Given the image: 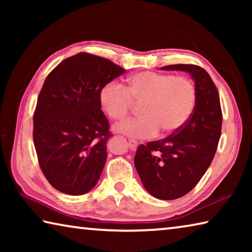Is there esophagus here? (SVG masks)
<instances>
[{"label":"esophagus","instance_id":"34e87169","mask_svg":"<svg viewBox=\"0 0 252 252\" xmlns=\"http://www.w3.org/2000/svg\"><path fill=\"white\" fill-rule=\"evenodd\" d=\"M129 148L131 149L132 151H135L136 148H138V142H136L135 140L130 139V140H129Z\"/></svg>","mask_w":252,"mask_h":252}]
</instances>
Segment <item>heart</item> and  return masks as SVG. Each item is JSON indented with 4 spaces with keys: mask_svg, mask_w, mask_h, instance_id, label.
Returning a JSON list of instances; mask_svg holds the SVG:
<instances>
[{
    "mask_svg": "<svg viewBox=\"0 0 252 252\" xmlns=\"http://www.w3.org/2000/svg\"><path fill=\"white\" fill-rule=\"evenodd\" d=\"M99 101L104 112L114 120L127 116L132 101L142 102V117L119 122L113 130L129 138L143 139L156 135L159 130L164 134L180 130L193 112L197 90L186 76L143 71L130 75L126 87L113 82L103 85Z\"/></svg>",
    "mask_w": 252,
    "mask_h": 252,
    "instance_id": "b5f03b06",
    "label": "heart"
}]
</instances>
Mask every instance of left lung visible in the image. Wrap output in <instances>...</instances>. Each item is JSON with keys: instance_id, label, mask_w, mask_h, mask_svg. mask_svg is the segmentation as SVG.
Wrapping results in <instances>:
<instances>
[{"instance_id": "left-lung-1", "label": "left lung", "mask_w": 252, "mask_h": 252, "mask_svg": "<svg viewBox=\"0 0 252 252\" xmlns=\"http://www.w3.org/2000/svg\"><path fill=\"white\" fill-rule=\"evenodd\" d=\"M161 70L188 72L194 81L197 102L189 120L176 133L138 148L134 165L149 193L160 200H174L190 192L211 164L222 113L218 90L202 67L174 64Z\"/></svg>"}]
</instances>
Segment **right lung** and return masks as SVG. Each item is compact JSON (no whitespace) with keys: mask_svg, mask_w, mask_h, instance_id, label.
<instances>
[{"mask_svg":"<svg viewBox=\"0 0 252 252\" xmlns=\"http://www.w3.org/2000/svg\"><path fill=\"white\" fill-rule=\"evenodd\" d=\"M125 72L108 59L79 53L46 76L33 117V141L42 172L61 192L84 194L99 181L111 136L99 93Z\"/></svg>","mask_w":252,"mask_h":252,"instance_id":"1","label":"right lung"}]
</instances>
